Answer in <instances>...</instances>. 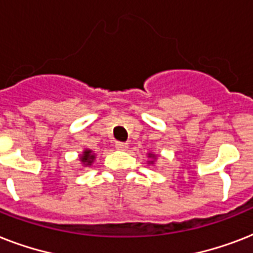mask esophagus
<instances>
[{
  "instance_id": "34e87169",
  "label": "esophagus",
  "mask_w": 253,
  "mask_h": 253,
  "mask_svg": "<svg viewBox=\"0 0 253 253\" xmlns=\"http://www.w3.org/2000/svg\"><path fill=\"white\" fill-rule=\"evenodd\" d=\"M115 148H117V150L125 151L128 148V144H127V143H123V142H117L115 143Z\"/></svg>"
}]
</instances>
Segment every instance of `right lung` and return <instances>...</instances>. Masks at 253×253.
Returning <instances> with one entry per match:
<instances>
[{"mask_svg":"<svg viewBox=\"0 0 253 253\" xmlns=\"http://www.w3.org/2000/svg\"><path fill=\"white\" fill-rule=\"evenodd\" d=\"M93 159H94V155H91V151L86 150L83 155V158H81V162L86 164V166H90L91 162H93Z\"/></svg>","mask_w":253,"mask_h":253,"instance_id":"obj_1","label":"right lung"}]
</instances>
